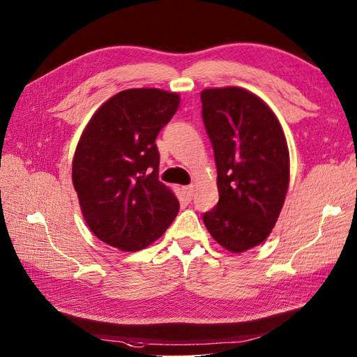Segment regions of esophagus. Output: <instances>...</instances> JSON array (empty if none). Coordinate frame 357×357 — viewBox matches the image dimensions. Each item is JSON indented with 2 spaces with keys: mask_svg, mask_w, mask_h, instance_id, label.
Listing matches in <instances>:
<instances>
[{
  "mask_svg": "<svg viewBox=\"0 0 357 357\" xmlns=\"http://www.w3.org/2000/svg\"><path fill=\"white\" fill-rule=\"evenodd\" d=\"M184 192H185V196H187L188 199H192V196H195V185H187V187H184Z\"/></svg>",
  "mask_w": 357,
  "mask_h": 357,
  "instance_id": "esophagus-1",
  "label": "esophagus"
}]
</instances>
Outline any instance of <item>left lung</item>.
Wrapping results in <instances>:
<instances>
[{"mask_svg": "<svg viewBox=\"0 0 357 357\" xmlns=\"http://www.w3.org/2000/svg\"><path fill=\"white\" fill-rule=\"evenodd\" d=\"M202 118L217 165L220 200L203 222L220 245L242 252L269 236L289 188V148L273 112L247 89L202 91Z\"/></svg>", "mask_w": 357, "mask_h": 357, "instance_id": "1", "label": "left lung"}]
</instances>
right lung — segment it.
Returning <instances> with one entry per match:
<instances>
[{
    "label": "right lung",
    "mask_w": 357,
    "mask_h": 357,
    "mask_svg": "<svg viewBox=\"0 0 357 357\" xmlns=\"http://www.w3.org/2000/svg\"><path fill=\"white\" fill-rule=\"evenodd\" d=\"M179 96L157 88L121 91L101 106L80 137L73 185L88 227L109 245L139 251L175 220L179 202L158 181L155 139Z\"/></svg>",
    "instance_id": "1"
}]
</instances>
